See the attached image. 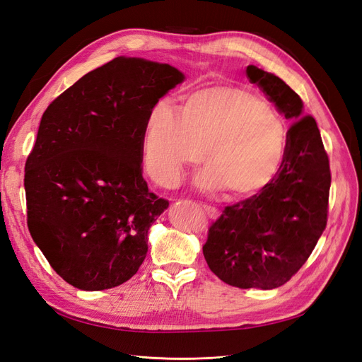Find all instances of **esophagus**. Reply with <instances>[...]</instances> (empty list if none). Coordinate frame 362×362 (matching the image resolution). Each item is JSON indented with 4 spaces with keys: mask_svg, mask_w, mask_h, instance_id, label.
I'll return each instance as SVG.
<instances>
[{
    "mask_svg": "<svg viewBox=\"0 0 362 362\" xmlns=\"http://www.w3.org/2000/svg\"><path fill=\"white\" fill-rule=\"evenodd\" d=\"M202 210L205 211V214L210 217V218H217L218 216H221V213H218V210L216 206H211V205H206V204H204L202 205Z\"/></svg>",
    "mask_w": 362,
    "mask_h": 362,
    "instance_id": "1",
    "label": "esophagus"
}]
</instances>
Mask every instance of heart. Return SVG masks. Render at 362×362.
<instances>
[{
	"instance_id": "1",
	"label": "heart",
	"mask_w": 362,
	"mask_h": 362,
	"mask_svg": "<svg viewBox=\"0 0 362 362\" xmlns=\"http://www.w3.org/2000/svg\"><path fill=\"white\" fill-rule=\"evenodd\" d=\"M287 139L286 124L264 96L242 86H208L185 98L181 113L166 101L151 108L145 166L152 180L170 187L202 156L199 187L242 199L276 177Z\"/></svg>"
}]
</instances>
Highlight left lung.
Instances as JSON below:
<instances>
[{
  "instance_id": "obj_1",
  "label": "left lung",
  "mask_w": 362,
  "mask_h": 362,
  "mask_svg": "<svg viewBox=\"0 0 362 362\" xmlns=\"http://www.w3.org/2000/svg\"><path fill=\"white\" fill-rule=\"evenodd\" d=\"M246 74L293 120L287 154L269 185L225 206L208 228L202 250L210 270L229 286L272 290L299 272L325 231L331 169L320 131L313 116H303L299 95L254 64Z\"/></svg>"
}]
</instances>
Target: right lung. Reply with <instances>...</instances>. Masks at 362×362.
Masks as SVG:
<instances>
[{
	"label": "right lung",
	"instance_id": "obj_1",
	"mask_svg": "<svg viewBox=\"0 0 362 362\" xmlns=\"http://www.w3.org/2000/svg\"><path fill=\"white\" fill-rule=\"evenodd\" d=\"M184 75L166 63L116 57L54 100L25 163L27 225L51 267L98 291L133 278L151 225L169 201L144 180L148 113Z\"/></svg>",
	"mask_w": 362,
	"mask_h": 362
}]
</instances>
